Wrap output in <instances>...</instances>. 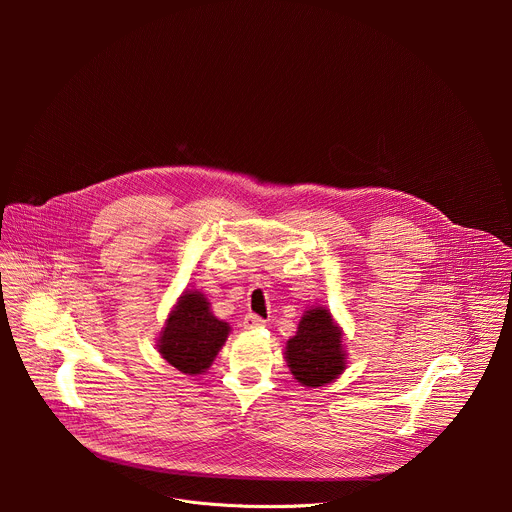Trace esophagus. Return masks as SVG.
Wrapping results in <instances>:
<instances>
[{
  "label": "esophagus",
  "instance_id": "1",
  "mask_svg": "<svg viewBox=\"0 0 512 512\" xmlns=\"http://www.w3.org/2000/svg\"><path fill=\"white\" fill-rule=\"evenodd\" d=\"M243 326H245L247 330L261 328V326H265V320H263L261 316H257V314H247V316H245V320H243Z\"/></svg>",
  "mask_w": 512,
  "mask_h": 512
}]
</instances>
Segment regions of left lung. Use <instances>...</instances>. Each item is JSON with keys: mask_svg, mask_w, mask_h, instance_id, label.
<instances>
[{"mask_svg": "<svg viewBox=\"0 0 512 512\" xmlns=\"http://www.w3.org/2000/svg\"><path fill=\"white\" fill-rule=\"evenodd\" d=\"M287 367L302 385L322 387L334 381L346 367L342 334L324 308L304 314L296 336L285 346Z\"/></svg>", "mask_w": 512, "mask_h": 512, "instance_id": "1", "label": "left lung"}]
</instances>
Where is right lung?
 <instances>
[{
    "label": "right lung",
    "mask_w": 512,
    "mask_h": 512,
    "mask_svg": "<svg viewBox=\"0 0 512 512\" xmlns=\"http://www.w3.org/2000/svg\"><path fill=\"white\" fill-rule=\"evenodd\" d=\"M229 334V324L212 316L200 291H186L162 330L158 350L186 375L204 373Z\"/></svg>",
    "instance_id": "1"
}]
</instances>
